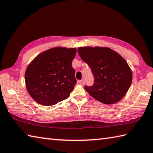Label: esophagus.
<instances>
[{"instance_id":"34e87169","label":"esophagus","mask_w":153,"mask_h":153,"mask_svg":"<svg viewBox=\"0 0 153 153\" xmlns=\"http://www.w3.org/2000/svg\"><path fill=\"white\" fill-rule=\"evenodd\" d=\"M79 84H80V85H84V83H85V80L84 79H82V80H79Z\"/></svg>"}]
</instances>
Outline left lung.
Masks as SVG:
<instances>
[{
  "label": "left lung",
  "mask_w": 153,
  "mask_h": 153,
  "mask_svg": "<svg viewBox=\"0 0 153 153\" xmlns=\"http://www.w3.org/2000/svg\"><path fill=\"white\" fill-rule=\"evenodd\" d=\"M78 53L94 76L93 85L85 87L88 94L108 105L121 100L130 88L132 79V71L126 60L108 47H79Z\"/></svg>",
  "instance_id": "left-lung-1"
}]
</instances>
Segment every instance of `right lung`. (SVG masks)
Wrapping results in <instances>:
<instances>
[{
  "mask_svg": "<svg viewBox=\"0 0 153 153\" xmlns=\"http://www.w3.org/2000/svg\"><path fill=\"white\" fill-rule=\"evenodd\" d=\"M76 52L75 48H53L39 54L28 65L26 87L36 102L51 106L68 97L76 83L72 67Z\"/></svg>",
  "mask_w": 153,
  "mask_h": 153,
  "instance_id": "add662e5",
  "label": "right lung"
}]
</instances>
